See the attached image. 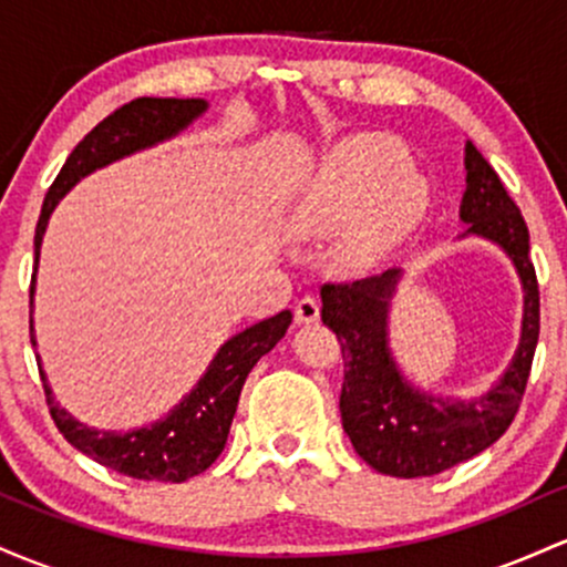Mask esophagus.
I'll list each match as a JSON object with an SVG mask.
<instances>
[{"label":"esophagus","mask_w":567,"mask_h":567,"mask_svg":"<svg viewBox=\"0 0 567 567\" xmlns=\"http://www.w3.org/2000/svg\"><path fill=\"white\" fill-rule=\"evenodd\" d=\"M321 318V305L313 297H302L300 302L295 305V321L297 323H316Z\"/></svg>","instance_id":"1"}]
</instances>
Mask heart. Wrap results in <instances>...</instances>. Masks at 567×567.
Instances as JSON below:
<instances>
[{"instance_id":"obj_1","label":"heart","mask_w":567,"mask_h":567,"mask_svg":"<svg viewBox=\"0 0 567 567\" xmlns=\"http://www.w3.org/2000/svg\"><path fill=\"white\" fill-rule=\"evenodd\" d=\"M429 184L393 138L353 136L334 146L291 203L286 227L300 240L341 235L334 259L351 276L378 270L421 225Z\"/></svg>"}]
</instances>
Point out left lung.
<instances>
[{
    "label": "left lung",
    "mask_w": 567,
    "mask_h": 567,
    "mask_svg": "<svg viewBox=\"0 0 567 567\" xmlns=\"http://www.w3.org/2000/svg\"><path fill=\"white\" fill-rule=\"evenodd\" d=\"M466 193L461 200V238L498 246L523 284L519 346L498 380L482 396H434L412 383L391 351V300L402 267L348 286H323L321 318L337 334L346 361L340 393L342 429L374 472L434 476L498 442L517 415L538 342V284L525 219L472 142H466Z\"/></svg>",
    "instance_id": "left-lung-1"
}]
</instances>
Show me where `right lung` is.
Returning a JSON list of instances; mask_svg holds the SVG:
<instances>
[{
	"label": "right lung",
	"instance_id": "1",
	"mask_svg": "<svg viewBox=\"0 0 567 567\" xmlns=\"http://www.w3.org/2000/svg\"><path fill=\"white\" fill-rule=\"evenodd\" d=\"M206 112V99H136L120 106L106 120H101L74 146L72 155L63 163L61 174L55 176L53 187L48 189L40 221H37L34 276H31V346L37 348L34 289L37 270H40V249L50 214L55 212L59 200L93 171L106 168V165L136 155L142 150H152L168 138H176ZM289 323L291 310H281L278 316L265 318L244 332L233 334L214 353L206 372L200 374L193 391L184 393L179 404L171 406L157 421L128 431L95 429V425L82 423L72 412L63 410L55 402L53 388H50L48 374L42 369V359L37 355L50 415L72 447H78L82 455L93 457L95 463L112 468V472L146 482H187L206 472L225 450L240 388H244L254 364L278 346Z\"/></svg>",
	"mask_w": 567,
	"mask_h": 567
}]
</instances>
